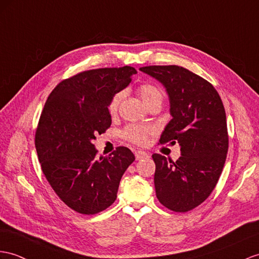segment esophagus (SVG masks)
Masks as SVG:
<instances>
[{
  "label": "esophagus",
  "mask_w": 259,
  "mask_h": 259,
  "mask_svg": "<svg viewBox=\"0 0 259 259\" xmlns=\"http://www.w3.org/2000/svg\"><path fill=\"white\" fill-rule=\"evenodd\" d=\"M148 154L145 153V151L143 150H136L135 151V158L137 160H141V159H144V158H148Z\"/></svg>",
  "instance_id": "34e87169"
}]
</instances>
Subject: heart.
Instances as JSON below:
<instances>
[{"label": "heart", "instance_id": "obj_1", "mask_svg": "<svg viewBox=\"0 0 259 259\" xmlns=\"http://www.w3.org/2000/svg\"><path fill=\"white\" fill-rule=\"evenodd\" d=\"M138 94H140L141 99L143 102L146 104L148 108L150 105L156 104V103H162V92L158 87L153 84V83H144L138 89ZM124 99V92H117L116 94L113 96L109 103V112L111 115H115L119 104H121L122 100ZM154 130L148 126H141V125H135L131 124L127 125L126 127L122 131V137L124 140L132 142L137 145H144L147 142V138L150 134H153Z\"/></svg>", "mask_w": 259, "mask_h": 259}]
</instances>
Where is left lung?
Here are the masks:
<instances>
[{"instance_id":"1","label":"left lung","mask_w":259,"mask_h":259,"mask_svg":"<svg viewBox=\"0 0 259 259\" xmlns=\"http://www.w3.org/2000/svg\"><path fill=\"white\" fill-rule=\"evenodd\" d=\"M141 71L166 88L172 118L159 143L180 145L172 161L154 154L155 189L159 202L175 212H188L207 199L215 188L229 149L222 100L209 81L179 66H147Z\"/></svg>"}]
</instances>
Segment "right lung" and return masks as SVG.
<instances>
[{
	"instance_id": "obj_1",
	"label": "right lung",
	"mask_w": 259,
	"mask_h": 259,
	"mask_svg": "<svg viewBox=\"0 0 259 259\" xmlns=\"http://www.w3.org/2000/svg\"><path fill=\"white\" fill-rule=\"evenodd\" d=\"M136 72L130 66L82 71L57 84L44 106L35 134L41 170L75 212L91 215L112 205L123 174L135 160L124 146L98 158L92 141L111 126L110 101Z\"/></svg>"
}]
</instances>
